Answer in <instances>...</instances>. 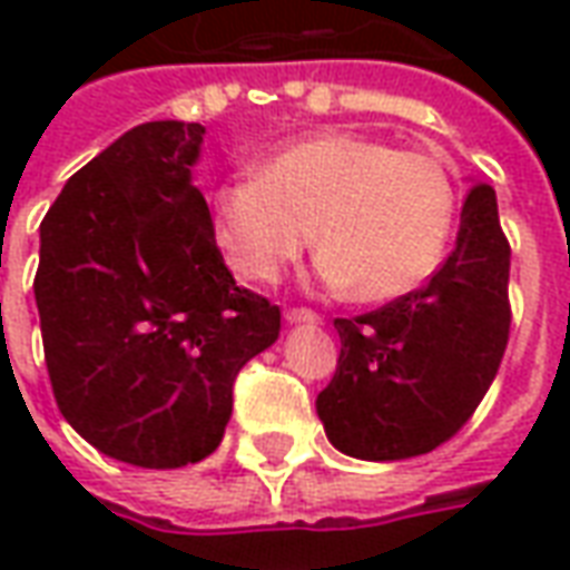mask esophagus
I'll return each mask as SVG.
<instances>
[{
  "label": "esophagus",
  "mask_w": 570,
  "mask_h": 570,
  "mask_svg": "<svg viewBox=\"0 0 570 570\" xmlns=\"http://www.w3.org/2000/svg\"><path fill=\"white\" fill-rule=\"evenodd\" d=\"M284 317H286V323H311V326H314V323H323L321 314L311 308H289Z\"/></svg>",
  "instance_id": "34e87169"
}]
</instances>
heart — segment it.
<instances>
[{
	"instance_id": "heart-1",
	"label": "heart",
	"mask_w": 570,
	"mask_h": 570,
	"mask_svg": "<svg viewBox=\"0 0 570 570\" xmlns=\"http://www.w3.org/2000/svg\"><path fill=\"white\" fill-rule=\"evenodd\" d=\"M454 213L458 188L440 158L345 130L289 142L259 176L213 195L216 240L244 281H277L314 228L321 281L363 302L424 284L445 256Z\"/></svg>"
}]
</instances>
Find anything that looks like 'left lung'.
I'll list each match as a JSON object with an SVG mask.
<instances>
[{"label":"left lung","mask_w":570,"mask_h":570,"mask_svg":"<svg viewBox=\"0 0 570 570\" xmlns=\"http://www.w3.org/2000/svg\"><path fill=\"white\" fill-rule=\"evenodd\" d=\"M510 244L494 188L466 191L449 259L384 308L338 317L333 382L317 415L338 452L403 461L452 440L494 382L510 338Z\"/></svg>","instance_id":"1"}]
</instances>
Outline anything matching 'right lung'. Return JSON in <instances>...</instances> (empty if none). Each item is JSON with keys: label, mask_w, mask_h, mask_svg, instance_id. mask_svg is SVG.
<instances>
[{"label": "right lung", "mask_w": 570, "mask_h": 570, "mask_svg": "<svg viewBox=\"0 0 570 570\" xmlns=\"http://www.w3.org/2000/svg\"><path fill=\"white\" fill-rule=\"evenodd\" d=\"M204 128L146 121L69 176L45 213L32 281L63 419L149 470L216 452L244 363L281 308L235 284L191 186Z\"/></svg>", "instance_id": "add662e5"}]
</instances>
